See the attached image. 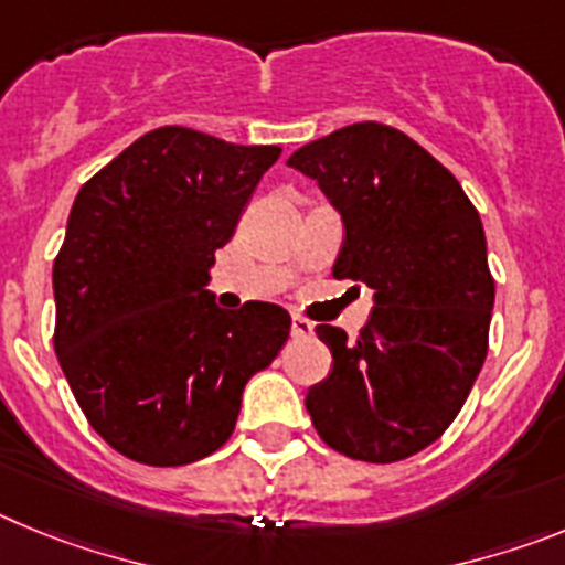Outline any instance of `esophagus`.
<instances>
[{"instance_id": "34e87169", "label": "esophagus", "mask_w": 565, "mask_h": 565, "mask_svg": "<svg viewBox=\"0 0 565 565\" xmlns=\"http://www.w3.org/2000/svg\"><path fill=\"white\" fill-rule=\"evenodd\" d=\"M313 333V326L306 317H291V337L294 339H306Z\"/></svg>"}]
</instances>
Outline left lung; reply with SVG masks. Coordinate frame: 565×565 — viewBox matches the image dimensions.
<instances>
[{
	"label": "left lung",
	"instance_id": "obj_1",
	"mask_svg": "<svg viewBox=\"0 0 565 565\" xmlns=\"http://www.w3.org/2000/svg\"><path fill=\"white\" fill-rule=\"evenodd\" d=\"M288 167L342 214L333 277L376 299L356 339L317 328L333 371L306 396L313 427L356 461L416 456L450 427L487 359L495 279L478 209L450 169L387 124L337 129Z\"/></svg>",
	"mask_w": 565,
	"mask_h": 565
}]
</instances>
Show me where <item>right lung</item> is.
Instances as JSON below:
<instances>
[{"label":"right lung","mask_w":565,"mask_h":565,"mask_svg":"<svg viewBox=\"0 0 565 565\" xmlns=\"http://www.w3.org/2000/svg\"><path fill=\"white\" fill-rule=\"evenodd\" d=\"M279 152L161 127L76 194L53 263V344L89 427L132 461L221 450L246 382L286 344V308L223 311L206 291L214 252Z\"/></svg>","instance_id":"1"}]
</instances>
